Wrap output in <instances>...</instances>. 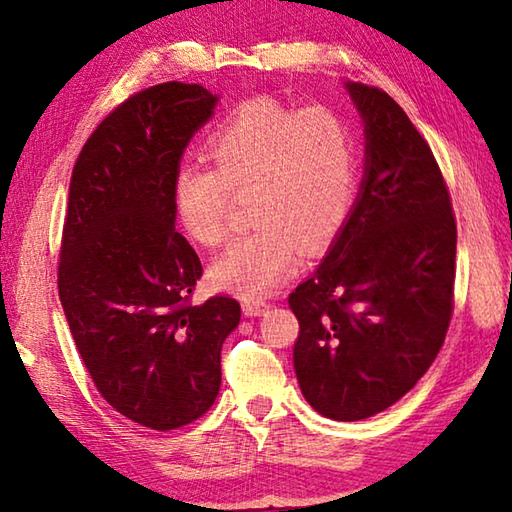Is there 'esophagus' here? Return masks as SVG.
Segmentation results:
<instances>
[{
    "mask_svg": "<svg viewBox=\"0 0 512 512\" xmlns=\"http://www.w3.org/2000/svg\"><path fill=\"white\" fill-rule=\"evenodd\" d=\"M268 307H271V305H268V302H264V300H246L244 302V314L246 316H262Z\"/></svg>",
    "mask_w": 512,
    "mask_h": 512,
    "instance_id": "1",
    "label": "esophagus"
}]
</instances>
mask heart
<instances>
[{
	"instance_id": "1",
	"label": "heart",
	"mask_w": 512,
	"mask_h": 512,
	"mask_svg": "<svg viewBox=\"0 0 512 512\" xmlns=\"http://www.w3.org/2000/svg\"><path fill=\"white\" fill-rule=\"evenodd\" d=\"M214 169L185 164L171 185L185 235L216 248L228 237L232 194L253 196L255 232L237 239L212 266L221 289L262 298L318 255L348 225L359 194V153L339 112L293 108L275 99L237 106L205 144Z\"/></svg>"
}]
</instances>
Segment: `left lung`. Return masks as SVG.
Returning <instances> with one entry per match:
<instances>
[{"label": "left lung", "instance_id": "8db88e82", "mask_svg": "<svg viewBox=\"0 0 512 512\" xmlns=\"http://www.w3.org/2000/svg\"><path fill=\"white\" fill-rule=\"evenodd\" d=\"M366 131V173L348 225L289 307L293 368L325 418L393 406L445 343L454 311L456 219L429 144L384 90L345 83Z\"/></svg>", "mask_w": 512, "mask_h": 512}]
</instances>
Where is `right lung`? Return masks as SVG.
Segmentation results:
<instances>
[{
  "mask_svg": "<svg viewBox=\"0 0 512 512\" xmlns=\"http://www.w3.org/2000/svg\"><path fill=\"white\" fill-rule=\"evenodd\" d=\"M216 94L160 83L101 121L76 158L58 262L60 305L76 350L112 409L169 431L210 411L235 298L194 305L203 266L176 232L171 185Z\"/></svg>",
  "mask_w": 512,
  "mask_h": 512,
  "instance_id": "obj_1",
  "label": "right lung"
}]
</instances>
